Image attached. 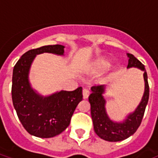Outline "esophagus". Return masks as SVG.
I'll return each instance as SVG.
<instances>
[{
	"label": "esophagus",
	"instance_id": "34e87169",
	"mask_svg": "<svg viewBox=\"0 0 158 158\" xmlns=\"http://www.w3.org/2000/svg\"><path fill=\"white\" fill-rule=\"evenodd\" d=\"M89 94H90V92H89V89H84V90H83V97H84V99L88 98L89 96Z\"/></svg>",
	"mask_w": 158,
	"mask_h": 158
}]
</instances>
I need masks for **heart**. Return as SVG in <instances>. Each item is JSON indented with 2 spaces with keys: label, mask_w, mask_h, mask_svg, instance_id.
I'll return each mask as SVG.
<instances>
[{
  "label": "heart",
  "mask_w": 158,
  "mask_h": 158,
  "mask_svg": "<svg viewBox=\"0 0 158 158\" xmlns=\"http://www.w3.org/2000/svg\"><path fill=\"white\" fill-rule=\"evenodd\" d=\"M109 66H110V62L104 58H101V59L96 60V62L94 63V66H93V70L96 72L103 71L107 69Z\"/></svg>",
  "instance_id": "obj_1"
}]
</instances>
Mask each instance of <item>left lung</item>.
I'll return each instance as SVG.
<instances>
[{"label": "left lung", "mask_w": 158, "mask_h": 158, "mask_svg": "<svg viewBox=\"0 0 158 158\" xmlns=\"http://www.w3.org/2000/svg\"><path fill=\"white\" fill-rule=\"evenodd\" d=\"M127 56L129 57L127 69L134 67L143 71L144 93L137 108L122 121H114L109 117L106 109V101L103 97L106 90L104 85L92 87V94L89 97L94 131L101 139L109 142L122 141L136 132L143 120L149 98V86L144 65L132 54L127 53Z\"/></svg>", "instance_id": "obj_1"}]
</instances>
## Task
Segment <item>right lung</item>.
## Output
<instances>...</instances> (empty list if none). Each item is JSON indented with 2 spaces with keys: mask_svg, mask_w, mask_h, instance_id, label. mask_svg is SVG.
I'll return each mask as SVG.
<instances>
[{
  "mask_svg": "<svg viewBox=\"0 0 158 158\" xmlns=\"http://www.w3.org/2000/svg\"><path fill=\"white\" fill-rule=\"evenodd\" d=\"M64 48L62 45H48L32 49L24 53L14 67L11 90L14 107L23 128L36 137L52 138L63 132L83 99L82 87L44 97L29 83V70L36 56L44 52L64 56Z\"/></svg>",
  "mask_w": 158,
  "mask_h": 158,
  "instance_id": "right-lung-1",
  "label": "right lung"
}]
</instances>
